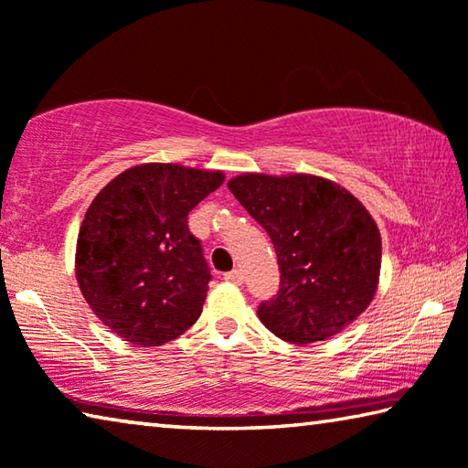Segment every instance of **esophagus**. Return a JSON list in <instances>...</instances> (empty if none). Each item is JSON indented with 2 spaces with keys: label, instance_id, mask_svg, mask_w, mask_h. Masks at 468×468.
<instances>
[{
  "label": "esophagus",
  "instance_id": "esophagus-1",
  "mask_svg": "<svg viewBox=\"0 0 468 468\" xmlns=\"http://www.w3.org/2000/svg\"><path fill=\"white\" fill-rule=\"evenodd\" d=\"M226 282H229V283H236V285H240V283L244 282V275H242L240 269H234V271L226 273Z\"/></svg>",
  "mask_w": 468,
  "mask_h": 468
}]
</instances>
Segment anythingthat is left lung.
<instances>
[{"label":"left lung","mask_w":468,"mask_h":468,"mask_svg":"<svg viewBox=\"0 0 468 468\" xmlns=\"http://www.w3.org/2000/svg\"><path fill=\"white\" fill-rule=\"evenodd\" d=\"M228 188L277 252L280 292L257 313L269 331L306 346L333 337L370 306L380 282V229L347 188L314 175L261 172L234 176Z\"/></svg>","instance_id":"1"}]
</instances>
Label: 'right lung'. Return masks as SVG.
I'll return each instance as SVG.
<instances>
[{"instance_id":"obj_1","label":"right lung","mask_w":468,"mask_h":468,"mask_svg":"<svg viewBox=\"0 0 468 468\" xmlns=\"http://www.w3.org/2000/svg\"><path fill=\"white\" fill-rule=\"evenodd\" d=\"M224 178L219 170L147 162L121 172L90 203L76 280L122 341L160 347L199 318L211 275L186 216Z\"/></svg>"}]
</instances>
